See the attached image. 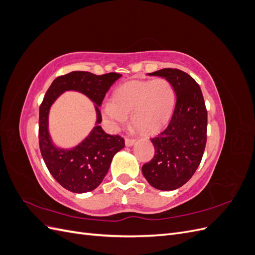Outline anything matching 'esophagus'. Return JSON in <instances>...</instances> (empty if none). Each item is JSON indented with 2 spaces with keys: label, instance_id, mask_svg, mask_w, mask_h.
I'll return each mask as SVG.
<instances>
[{
  "label": "esophagus",
  "instance_id": "34e87169",
  "mask_svg": "<svg viewBox=\"0 0 255 255\" xmlns=\"http://www.w3.org/2000/svg\"><path fill=\"white\" fill-rule=\"evenodd\" d=\"M135 143V139L133 138H126V145L127 146H132Z\"/></svg>",
  "mask_w": 255,
  "mask_h": 255
}]
</instances>
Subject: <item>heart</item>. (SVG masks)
<instances>
[{
	"instance_id": "1",
	"label": "heart",
	"mask_w": 255,
	"mask_h": 255,
	"mask_svg": "<svg viewBox=\"0 0 255 255\" xmlns=\"http://www.w3.org/2000/svg\"><path fill=\"white\" fill-rule=\"evenodd\" d=\"M176 101L172 84L164 78L129 81L115 90L112 102L104 104L103 116L113 127L132 125L141 133H155L170 120Z\"/></svg>"
}]
</instances>
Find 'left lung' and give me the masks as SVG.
<instances>
[{"label": "left lung", "instance_id": "1", "mask_svg": "<svg viewBox=\"0 0 255 255\" xmlns=\"http://www.w3.org/2000/svg\"><path fill=\"white\" fill-rule=\"evenodd\" d=\"M149 75L170 82L176 102L167 128L151 138L155 154L141 170L154 188L174 190L189 181L201 163L206 144L207 111L201 88L186 72L165 68Z\"/></svg>", "mask_w": 255, "mask_h": 255}]
</instances>
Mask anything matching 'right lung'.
<instances>
[{"instance_id":"obj_1","label":"right lung","mask_w":255,"mask_h":255,"mask_svg":"<svg viewBox=\"0 0 255 255\" xmlns=\"http://www.w3.org/2000/svg\"><path fill=\"white\" fill-rule=\"evenodd\" d=\"M121 74L111 72L96 75L73 71L53 81L39 107V148L50 173L61 186L76 194L96 189L109 171L112 159L125 148V139L119 135L106 134L99 123L102 121L101 106L112 85ZM74 90L87 95L96 104L97 126L90 135L72 149L57 148L48 134V112L53 101L63 92Z\"/></svg>"}]
</instances>
